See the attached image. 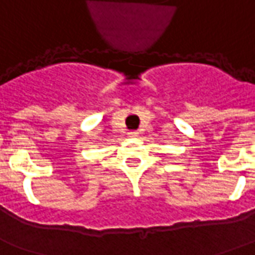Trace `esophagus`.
<instances>
[{"instance_id": "esophagus-1", "label": "esophagus", "mask_w": 255, "mask_h": 255, "mask_svg": "<svg viewBox=\"0 0 255 255\" xmlns=\"http://www.w3.org/2000/svg\"><path fill=\"white\" fill-rule=\"evenodd\" d=\"M129 135H133V136H135V135H138V132H135V131H133V132H129Z\"/></svg>"}]
</instances>
